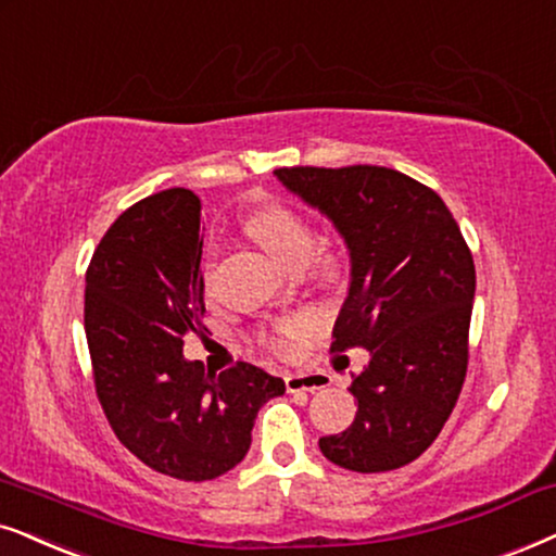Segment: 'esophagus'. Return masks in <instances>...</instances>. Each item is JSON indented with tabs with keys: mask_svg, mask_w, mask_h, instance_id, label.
Returning <instances> with one entry per match:
<instances>
[{
	"mask_svg": "<svg viewBox=\"0 0 556 556\" xmlns=\"http://www.w3.org/2000/svg\"><path fill=\"white\" fill-rule=\"evenodd\" d=\"M285 388L287 392H315L326 388V379L320 375H287Z\"/></svg>",
	"mask_w": 556,
	"mask_h": 556,
	"instance_id": "esophagus-1",
	"label": "esophagus"
}]
</instances>
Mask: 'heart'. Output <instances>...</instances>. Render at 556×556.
I'll use <instances>...</instances> for the list:
<instances>
[{
    "instance_id": "b5f03b06",
    "label": "heart",
    "mask_w": 556,
    "mask_h": 556,
    "mask_svg": "<svg viewBox=\"0 0 556 556\" xmlns=\"http://www.w3.org/2000/svg\"><path fill=\"white\" fill-rule=\"evenodd\" d=\"M245 233L258 245L269 251L277 264L287 271H307L315 285L330 287L339 285L346 274V258L333 243L320 241L318 230L305 215L287 205H264L251 213L243 223ZM215 262H205V287H213ZM305 328L302 320H282L274 330H264L262 343L277 356H290L294 351V341Z\"/></svg>"
}]
</instances>
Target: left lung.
<instances>
[{"label": "left lung", "mask_w": 556, "mask_h": 556, "mask_svg": "<svg viewBox=\"0 0 556 556\" xmlns=\"http://www.w3.org/2000/svg\"><path fill=\"white\" fill-rule=\"evenodd\" d=\"M279 181L326 213L346 238L351 285L330 351L367 349L351 382L359 403L326 459L351 472H390L418 459L467 377L475 300L472 251L439 194L388 166H282Z\"/></svg>", "instance_id": "obj_1"}]
</instances>
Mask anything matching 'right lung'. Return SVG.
Here are the masks:
<instances>
[{
  "label": "right lung",
  "mask_w": 556,
  "mask_h": 556,
  "mask_svg": "<svg viewBox=\"0 0 556 556\" xmlns=\"http://www.w3.org/2000/svg\"><path fill=\"white\" fill-rule=\"evenodd\" d=\"M200 200L164 189L112 223L87 269L84 330L97 400L121 444L174 480L226 475L251 446V428L285 382L238 362L207 375L181 354L205 333Z\"/></svg>",
  "instance_id": "add662e5"
}]
</instances>
